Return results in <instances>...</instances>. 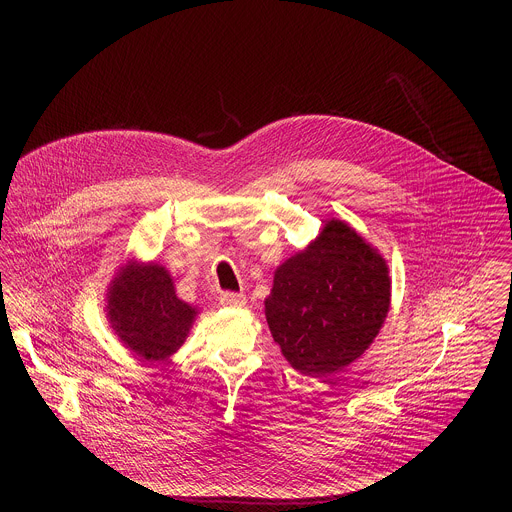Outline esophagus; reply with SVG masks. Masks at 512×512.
I'll use <instances>...</instances> for the list:
<instances>
[{
  "label": "esophagus",
  "instance_id": "obj_1",
  "mask_svg": "<svg viewBox=\"0 0 512 512\" xmlns=\"http://www.w3.org/2000/svg\"><path fill=\"white\" fill-rule=\"evenodd\" d=\"M220 303H222L224 307L240 309V307H244V305H246V295H244V293H222V295H220Z\"/></svg>",
  "mask_w": 512,
  "mask_h": 512
}]
</instances>
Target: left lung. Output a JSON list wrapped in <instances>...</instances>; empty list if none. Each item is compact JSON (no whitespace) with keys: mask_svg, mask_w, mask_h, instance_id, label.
<instances>
[{"mask_svg":"<svg viewBox=\"0 0 512 512\" xmlns=\"http://www.w3.org/2000/svg\"><path fill=\"white\" fill-rule=\"evenodd\" d=\"M388 264L349 222L325 220L321 234L274 272L264 313L286 361L327 378L372 345L390 309Z\"/></svg>","mask_w":512,"mask_h":512,"instance_id":"left-lung-1","label":"left lung"}]
</instances>
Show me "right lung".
Wrapping results in <instances>:
<instances>
[{
  "instance_id": "obj_1",
  "label": "right lung",
  "mask_w": 512,
  "mask_h": 512,
  "mask_svg": "<svg viewBox=\"0 0 512 512\" xmlns=\"http://www.w3.org/2000/svg\"><path fill=\"white\" fill-rule=\"evenodd\" d=\"M106 317L120 343L142 363H161L181 349L199 309L177 297L169 270L128 260L108 286Z\"/></svg>"
}]
</instances>
